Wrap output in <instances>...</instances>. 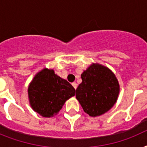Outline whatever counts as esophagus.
Listing matches in <instances>:
<instances>
[{"mask_svg":"<svg viewBox=\"0 0 147 147\" xmlns=\"http://www.w3.org/2000/svg\"><path fill=\"white\" fill-rule=\"evenodd\" d=\"M71 85H72V86H73V88H75V89H76V88H77V83L73 82V83H71Z\"/></svg>","mask_w":147,"mask_h":147,"instance_id":"34e87169","label":"esophagus"}]
</instances>
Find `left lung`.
I'll list each match as a JSON object with an SVG mask.
<instances>
[{
  "label": "left lung",
  "mask_w": 147,
  "mask_h": 147,
  "mask_svg": "<svg viewBox=\"0 0 147 147\" xmlns=\"http://www.w3.org/2000/svg\"><path fill=\"white\" fill-rule=\"evenodd\" d=\"M82 82L76 89V98L85 113L92 117L108 111L119 94L118 81L109 69L92 64L82 74Z\"/></svg>",
  "instance_id": "obj_1"
}]
</instances>
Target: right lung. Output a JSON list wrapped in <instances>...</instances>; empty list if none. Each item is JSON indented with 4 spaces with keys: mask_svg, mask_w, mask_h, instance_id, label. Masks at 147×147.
I'll use <instances>...</instances> for the list:
<instances>
[{
    "mask_svg": "<svg viewBox=\"0 0 147 147\" xmlns=\"http://www.w3.org/2000/svg\"><path fill=\"white\" fill-rule=\"evenodd\" d=\"M75 94L76 89L70 83L47 69L36 74L28 88L31 107L45 117L57 114Z\"/></svg>",
    "mask_w": 147,
    "mask_h": 147,
    "instance_id": "right-lung-1",
    "label": "right lung"
}]
</instances>
